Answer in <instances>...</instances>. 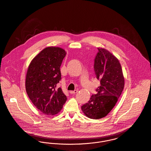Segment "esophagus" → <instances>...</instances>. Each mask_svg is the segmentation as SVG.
<instances>
[{
    "label": "esophagus",
    "instance_id": "esophagus-1",
    "mask_svg": "<svg viewBox=\"0 0 151 151\" xmlns=\"http://www.w3.org/2000/svg\"><path fill=\"white\" fill-rule=\"evenodd\" d=\"M78 92V91L77 90H75V91H69V93H70V94H75V93H76Z\"/></svg>",
    "mask_w": 151,
    "mask_h": 151
}]
</instances>
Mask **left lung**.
Returning <instances> with one entry per match:
<instances>
[{
  "instance_id": "8db88e82",
  "label": "left lung",
  "mask_w": 151,
  "mask_h": 151,
  "mask_svg": "<svg viewBox=\"0 0 151 151\" xmlns=\"http://www.w3.org/2000/svg\"><path fill=\"white\" fill-rule=\"evenodd\" d=\"M94 70L100 86L97 93L81 107L84 114L91 119L106 117L115 106L124 89V77L119 60L108 50L98 48Z\"/></svg>"
}]
</instances>
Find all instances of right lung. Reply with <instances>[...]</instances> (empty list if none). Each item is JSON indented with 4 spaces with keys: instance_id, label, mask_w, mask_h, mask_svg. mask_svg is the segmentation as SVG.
<instances>
[{
    "instance_id": "add662e5",
    "label": "right lung",
    "mask_w": 151,
    "mask_h": 151,
    "mask_svg": "<svg viewBox=\"0 0 151 151\" xmlns=\"http://www.w3.org/2000/svg\"><path fill=\"white\" fill-rule=\"evenodd\" d=\"M66 51L60 47L42 50L31 61L26 78V90L40 111L54 116L60 112L67 97L57 84L61 79L60 66Z\"/></svg>"
}]
</instances>
